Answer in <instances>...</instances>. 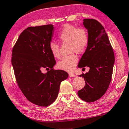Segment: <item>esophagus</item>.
<instances>
[{"mask_svg":"<svg viewBox=\"0 0 129 129\" xmlns=\"http://www.w3.org/2000/svg\"><path fill=\"white\" fill-rule=\"evenodd\" d=\"M76 76L74 74H73V73H70L69 74V77H76Z\"/></svg>","mask_w":129,"mask_h":129,"instance_id":"esophagus-1","label":"esophagus"}]
</instances>
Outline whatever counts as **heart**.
Segmentation results:
<instances>
[{"instance_id": "obj_1", "label": "heart", "mask_w": 129, "mask_h": 129, "mask_svg": "<svg viewBox=\"0 0 129 129\" xmlns=\"http://www.w3.org/2000/svg\"><path fill=\"white\" fill-rule=\"evenodd\" d=\"M58 38L62 43L69 44L70 53H81L85 51L89 43V35L86 29L77 28L72 25H66L58 35ZM50 51L53 56L56 58L61 56L59 46L55 42H51L49 45ZM79 61L76 55L71 54L63 57L58 62L57 66L59 69L71 72L76 67Z\"/></svg>"}]
</instances>
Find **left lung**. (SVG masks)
I'll list each match as a JSON object with an SVG mask.
<instances>
[{
  "mask_svg": "<svg viewBox=\"0 0 129 129\" xmlns=\"http://www.w3.org/2000/svg\"><path fill=\"white\" fill-rule=\"evenodd\" d=\"M89 35V43L80 60L78 67H89V72L80 75L85 86L78 92L79 98L87 102L101 98L107 90L111 80L115 62L114 53L105 29L93 19H83Z\"/></svg>",
  "mask_w": 129,
  "mask_h": 129,
  "instance_id": "obj_1",
  "label": "left lung"
}]
</instances>
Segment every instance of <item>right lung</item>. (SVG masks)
<instances>
[{"instance_id": "add662e5", "label": "right lung", "mask_w": 129, "mask_h": 129, "mask_svg": "<svg viewBox=\"0 0 129 129\" xmlns=\"http://www.w3.org/2000/svg\"><path fill=\"white\" fill-rule=\"evenodd\" d=\"M54 28L52 24L28 27L21 33L12 49L11 61L19 89L30 102L41 107L54 102L61 83L68 77L65 71L53 68L56 61L49 45ZM43 68L51 70L44 74Z\"/></svg>"}]
</instances>
